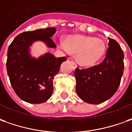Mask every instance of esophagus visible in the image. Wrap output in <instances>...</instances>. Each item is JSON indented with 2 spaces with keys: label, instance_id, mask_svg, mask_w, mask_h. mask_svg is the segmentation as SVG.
Returning <instances> with one entry per match:
<instances>
[{
  "label": "esophagus",
  "instance_id": "34e87169",
  "mask_svg": "<svg viewBox=\"0 0 132 132\" xmlns=\"http://www.w3.org/2000/svg\"><path fill=\"white\" fill-rule=\"evenodd\" d=\"M70 63H71V64L72 65V68H73V70H75V68H77V65H76V63H75L74 61H71L70 62Z\"/></svg>",
  "mask_w": 132,
  "mask_h": 132
}]
</instances>
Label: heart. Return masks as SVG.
<instances>
[{
  "instance_id": "b5f03b06",
  "label": "heart",
  "mask_w": 132,
  "mask_h": 132,
  "mask_svg": "<svg viewBox=\"0 0 132 132\" xmlns=\"http://www.w3.org/2000/svg\"><path fill=\"white\" fill-rule=\"evenodd\" d=\"M61 50L76 54V60L84 67H91L101 60L106 53V45L101 39L84 35L68 37L65 43L59 44Z\"/></svg>"
}]
</instances>
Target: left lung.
<instances>
[{
  "label": "left lung",
  "mask_w": 132,
  "mask_h": 132,
  "mask_svg": "<svg viewBox=\"0 0 132 132\" xmlns=\"http://www.w3.org/2000/svg\"><path fill=\"white\" fill-rule=\"evenodd\" d=\"M109 40L106 57L101 64L75 70L76 92L90 104H98L111 98L116 92L123 75V53L116 40Z\"/></svg>",
  "instance_id": "left-lung-1"
}]
</instances>
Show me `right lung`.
I'll use <instances>...</instances> for the list:
<instances>
[{"instance_id":"add662e5","label":"right lung","mask_w":132,"mask_h":132,"mask_svg":"<svg viewBox=\"0 0 132 132\" xmlns=\"http://www.w3.org/2000/svg\"><path fill=\"white\" fill-rule=\"evenodd\" d=\"M55 28H46L19 34L9 45L6 68L13 89L20 98L29 103L47 101L52 94L53 79L66 57L56 58L46 53L39 58L30 54V47L42 41L50 48L57 46L51 39Z\"/></svg>"}]
</instances>
